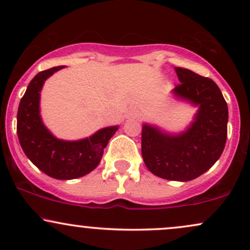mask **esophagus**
Wrapping results in <instances>:
<instances>
[{"instance_id":"1","label":"esophagus","mask_w":250,"mask_h":250,"mask_svg":"<svg viewBox=\"0 0 250 250\" xmlns=\"http://www.w3.org/2000/svg\"><path fill=\"white\" fill-rule=\"evenodd\" d=\"M140 115V113H139V110H137V109H130V110L128 111V116L129 117H137Z\"/></svg>"}]
</instances>
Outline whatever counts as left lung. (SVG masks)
I'll use <instances>...</instances> for the list:
<instances>
[{
    "label": "left lung",
    "instance_id": "left-lung-1",
    "mask_svg": "<svg viewBox=\"0 0 250 250\" xmlns=\"http://www.w3.org/2000/svg\"><path fill=\"white\" fill-rule=\"evenodd\" d=\"M181 83L174 95L199 107L193 123L181 134H168L154 125L142 127V157L156 176L190 181L210 169L227 141L228 107L216 83L186 68L175 67Z\"/></svg>",
    "mask_w": 250,
    "mask_h": 250
}]
</instances>
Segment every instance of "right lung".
I'll return each mask as SVG.
<instances>
[{"mask_svg": "<svg viewBox=\"0 0 250 250\" xmlns=\"http://www.w3.org/2000/svg\"><path fill=\"white\" fill-rule=\"evenodd\" d=\"M64 65L43 70L31 80L17 111V136L24 154L40 170L57 180H73L93 171L117 125L103 128L87 139L63 141L54 136L40 116V91L48 77Z\"/></svg>", "mask_w": 250, "mask_h": 250, "instance_id": "add662e5", "label": "right lung"}]
</instances>
